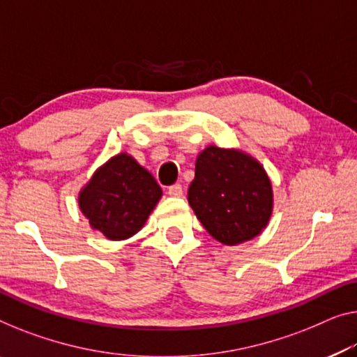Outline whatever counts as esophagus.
<instances>
[{"label": "esophagus", "instance_id": "1", "mask_svg": "<svg viewBox=\"0 0 357 357\" xmlns=\"http://www.w3.org/2000/svg\"><path fill=\"white\" fill-rule=\"evenodd\" d=\"M168 195L172 197H181L183 195V185L181 184H173L168 188Z\"/></svg>", "mask_w": 357, "mask_h": 357}]
</instances>
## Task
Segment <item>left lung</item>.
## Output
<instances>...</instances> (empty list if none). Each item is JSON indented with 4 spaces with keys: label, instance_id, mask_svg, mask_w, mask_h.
<instances>
[{
    "label": "left lung",
    "instance_id": "1",
    "mask_svg": "<svg viewBox=\"0 0 357 357\" xmlns=\"http://www.w3.org/2000/svg\"><path fill=\"white\" fill-rule=\"evenodd\" d=\"M189 205L211 237L225 245L252 241L268 226L273 185L253 157L208 146L195 162Z\"/></svg>",
    "mask_w": 357,
    "mask_h": 357
}]
</instances>
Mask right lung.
Wrapping results in <instances>:
<instances>
[{
    "label": "right lung",
    "instance_id": "right-lung-1",
    "mask_svg": "<svg viewBox=\"0 0 357 357\" xmlns=\"http://www.w3.org/2000/svg\"><path fill=\"white\" fill-rule=\"evenodd\" d=\"M160 197L152 174L123 152L96 169L79 190L78 205L93 229L110 241H125L144 226Z\"/></svg>",
    "mask_w": 357,
    "mask_h": 357
}]
</instances>
